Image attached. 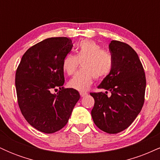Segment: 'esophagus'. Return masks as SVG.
Masks as SVG:
<instances>
[{
	"label": "esophagus",
	"mask_w": 160,
	"mask_h": 160,
	"mask_svg": "<svg viewBox=\"0 0 160 160\" xmlns=\"http://www.w3.org/2000/svg\"><path fill=\"white\" fill-rule=\"evenodd\" d=\"M80 95L81 97H84L86 96V95H87V92H80Z\"/></svg>",
	"instance_id": "esophagus-1"
}]
</instances>
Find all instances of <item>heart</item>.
<instances>
[{
    "label": "heart",
    "mask_w": 160,
    "mask_h": 160,
    "mask_svg": "<svg viewBox=\"0 0 160 160\" xmlns=\"http://www.w3.org/2000/svg\"><path fill=\"white\" fill-rule=\"evenodd\" d=\"M81 62L82 69L68 82L69 87L78 91H86L92 85L94 78L100 80L111 73L113 65L111 53L103 49L97 42L82 40L77 45L75 55L67 54L62 60L64 72L72 75Z\"/></svg>",
    "instance_id": "b5f03b06"
}]
</instances>
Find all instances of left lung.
Segmentation results:
<instances>
[{
	"mask_svg": "<svg viewBox=\"0 0 160 160\" xmlns=\"http://www.w3.org/2000/svg\"><path fill=\"white\" fill-rule=\"evenodd\" d=\"M109 49L113 58L111 73L98 89L110 91L91 92L94 98L92 117L98 128L117 134L127 128L140 113L144 103L146 78L138 56L127 43L112 40Z\"/></svg>",
	"mask_w": 160,
	"mask_h": 160,
	"instance_id": "8db88e82",
	"label": "left lung"
}]
</instances>
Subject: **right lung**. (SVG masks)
Masks as SVG:
<instances>
[{
	"label": "right lung",
	"mask_w": 160,
	"mask_h": 160,
	"mask_svg": "<svg viewBox=\"0 0 160 160\" xmlns=\"http://www.w3.org/2000/svg\"><path fill=\"white\" fill-rule=\"evenodd\" d=\"M72 47L70 38H47L28 49L16 69L20 111L27 122L42 132L50 134L62 129L80 99L78 90L62 86V60ZM58 88V92L53 94Z\"/></svg>",
	"instance_id": "obj_1"
}]
</instances>
